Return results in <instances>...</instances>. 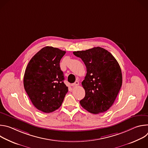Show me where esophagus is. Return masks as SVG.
I'll use <instances>...</instances> for the list:
<instances>
[{"instance_id":"34e87169","label":"esophagus","mask_w":148,"mask_h":148,"mask_svg":"<svg viewBox=\"0 0 148 148\" xmlns=\"http://www.w3.org/2000/svg\"><path fill=\"white\" fill-rule=\"evenodd\" d=\"M79 85V82L78 81H75L74 83L72 84L71 86H73V87H75V86H77Z\"/></svg>"}]
</instances>
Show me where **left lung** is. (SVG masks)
I'll return each instance as SVG.
<instances>
[{"instance_id":"8db88e82","label":"left lung","mask_w":148,"mask_h":148,"mask_svg":"<svg viewBox=\"0 0 148 148\" xmlns=\"http://www.w3.org/2000/svg\"><path fill=\"white\" fill-rule=\"evenodd\" d=\"M87 68L81 84L86 95L79 103L89 112L98 114L107 111L113 105L122 86L121 67L115 57L100 47L74 51Z\"/></svg>"}]
</instances>
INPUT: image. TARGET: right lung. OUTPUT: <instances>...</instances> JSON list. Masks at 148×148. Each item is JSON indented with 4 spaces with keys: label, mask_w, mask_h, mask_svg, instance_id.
Here are the masks:
<instances>
[{
    "label": "right lung",
    "mask_w": 148,
    "mask_h": 148,
    "mask_svg": "<svg viewBox=\"0 0 148 148\" xmlns=\"http://www.w3.org/2000/svg\"><path fill=\"white\" fill-rule=\"evenodd\" d=\"M65 54V51L46 46L32 58L26 69L25 90L34 106L43 112L58 109L68 92L60 67Z\"/></svg>",
    "instance_id": "right-lung-1"
}]
</instances>
